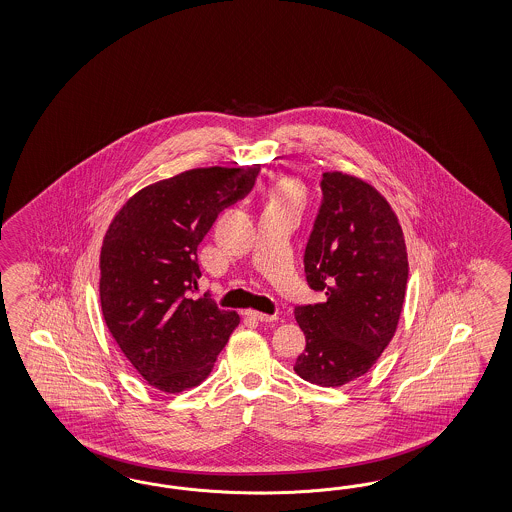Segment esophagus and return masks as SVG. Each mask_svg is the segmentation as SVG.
<instances>
[{"mask_svg":"<svg viewBox=\"0 0 512 512\" xmlns=\"http://www.w3.org/2000/svg\"><path fill=\"white\" fill-rule=\"evenodd\" d=\"M246 315L251 317V319H255V321H259V323H270V321H278V315H266V313H261V311H246Z\"/></svg>","mask_w":512,"mask_h":512,"instance_id":"obj_1","label":"esophagus"}]
</instances>
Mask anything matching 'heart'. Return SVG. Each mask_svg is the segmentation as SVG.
Here are the masks:
<instances>
[{"label":"heart","mask_w":512,"mask_h":512,"mask_svg":"<svg viewBox=\"0 0 512 512\" xmlns=\"http://www.w3.org/2000/svg\"><path fill=\"white\" fill-rule=\"evenodd\" d=\"M302 201V187L295 180H283L272 189L270 204H295Z\"/></svg>","instance_id":"b5f03b06"}]
</instances>
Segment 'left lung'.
Wrapping results in <instances>:
<instances>
[{
	"label": "left lung",
	"instance_id": "8db88e82",
	"mask_svg": "<svg viewBox=\"0 0 512 512\" xmlns=\"http://www.w3.org/2000/svg\"><path fill=\"white\" fill-rule=\"evenodd\" d=\"M304 272L326 302L296 306L306 351L295 372L319 387H341L370 372L392 340L407 285L402 227L375 187L325 172Z\"/></svg>",
	"mask_w": 512,
	"mask_h": 512
}]
</instances>
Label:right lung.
<instances>
[{
  "label": "right lung",
  "instance_id": "right-lung-1",
  "mask_svg": "<svg viewBox=\"0 0 512 512\" xmlns=\"http://www.w3.org/2000/svg\"><path fill=\"white\" fill-rule=\"evenodd\" d=\"M261 165L193 169L140 189L101 248L105 323L135 370L163 392L197 387L240 323L210 295L195 300L197 248L217 216L255 186Z\"/></svg>",
  "mask_w": 512,
  "mask_h": 512
}]
</instances>
